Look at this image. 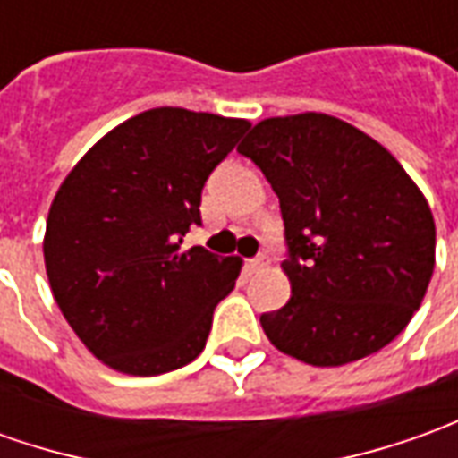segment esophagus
<instances>
[{"mask_svg":"<svg viewBox=\"0 0 458 458\" xmlns=\"http://www.w3.org/2000/svg\"><path fill=\"white\" fill-rule=\"evenodd\" d=\"M250 266H253V270H258V273H263V270L270 268V258L268 255H258V258L250 260Z\"/></svg>","mask_w":458,"mask_h":458,"instance_id":"34e87169","label":"esophagus"}]
</instances>
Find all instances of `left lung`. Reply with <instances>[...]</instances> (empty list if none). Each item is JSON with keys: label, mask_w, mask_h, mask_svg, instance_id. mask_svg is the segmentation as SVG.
Masks as SVG:
<instances>
[{"label": "left lung", "mask_w": 458, "mask_h": 458, "mask_svg": "<svg viewBox=\"0 0 458 458\" xmlns=\"http://www.w3.org/2000/svg\"><path fill=\"white\" fill-rule=\"evenodd\" d=\"M281 200L288 303L260 316L308 366L366 359L409 326L437 260L424 192L381 142L323 112L260 120L242 140Z\"/></svg>", "instance_id": "left-lung-1"}]
</instances>
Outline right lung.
<instances>
[{"label":"right lung","instance_id":"add662e5","mask_svg":"<svg viewBox=\"0 0 458 458\" xmlns=\"http://www.w3.org/2000/svg\"><path fill=\"white\" fill-rule=\"evenodd\" d=\"M248 127L210 112L145 110L62 180L42 241L47 278L77 338L112 371L160 376L203 353L242 260L180 245L200 225L205 180Z\"/></svg>","mask_w":458,"mask_h":458}]
</instances>
